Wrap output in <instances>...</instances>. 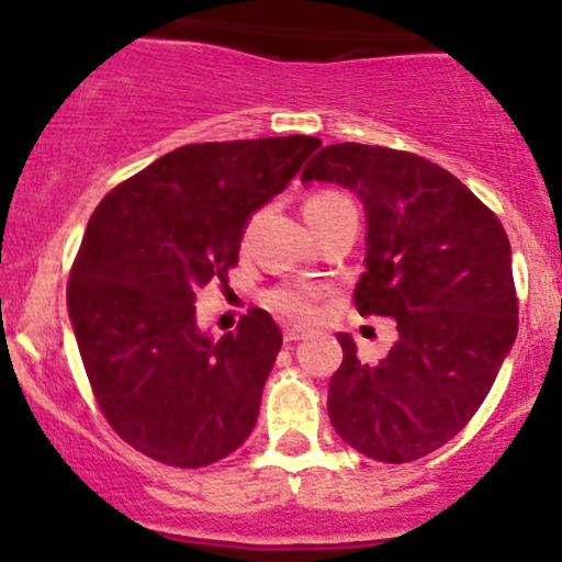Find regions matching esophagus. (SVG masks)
Listing matches in <instances>:
<instances>
[{"mask_svg": "<svg viewBox=\"0 0 562 562\" xmlns=\"http://www.w3.org/2000/svg\"><path fill=\"white\" fill-rule=\"evenodd\" d=\"M282 338H285V344H295V340L306 338V333L295 330V327H285V333H282Z\"/></svg>", "mask_w": 562, "mask_h": 562, "instance_id": "34e87169", "label": "esophagus"}]
</instances>
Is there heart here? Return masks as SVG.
I'll return each mask as SVG.
<instances>
[{
  "instance_id": "1",
  "label": "heart",
  "mask_w": 562,
  "mask_h": 562,
  "mask_svg": "<svg viewBox=\"0 0 562 562\" xmlns=\"http://www.w3.org/2000/svg\"><path fill=\"white\" fill-rule=\"evenodd\" d=\"M338 198L344 195H338V192H317V195L306 200L303 214H312V211H317L322 205L333 203V200ZM261 301L269 312L277 314V317L288 322H299V325H308V322L317 317L322 290L317 285H308V282H295V285H280V288L267 290Z\"/></svg>"
}]
</instances>
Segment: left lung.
<instances>
[{
	"label": "left lung",
	"mask_w": 562,
	"mask_h": 562,
	"mask_svg": "<svg viewBox=\"0 0 562 562\" xmlns=\"http://www.w3.org/2000/svg\"><path fill=\"white\" fill-rule=\"evenodd\" d=\"M303 182L362 198L367 272L353 290L362 317L396 319L389 357L364 364L340 333L327 415L370 460H420L479 412L518 335L513 256L502 222L454 173L380 145L322 147Z\"/></svg>",
	"instance_id": "obj_1"
}]
</instances>
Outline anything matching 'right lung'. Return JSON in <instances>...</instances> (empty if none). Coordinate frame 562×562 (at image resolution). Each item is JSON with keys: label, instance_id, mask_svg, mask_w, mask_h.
<instances>
[{"label": "right lung", "instance_id": "1", "mask_svg": "<svg viewBox=\"0 0 562 562\" xmlns=\"http://www.w3.org/2000/svg\"><path fill=\"white\" fill-rule=\"evenodd\" d=\"M319 145L293 134L177 147L89 218L68 314L97 406L150 460L214 465L254 430L280 327L250 308L214 344L195 325V290L227 282L245 222Z\"/></svg>", "mask_w": 562, "mask_h": 562}]
</instances>
